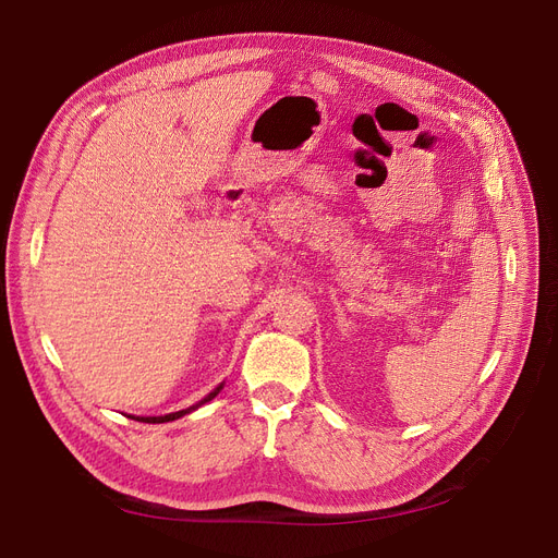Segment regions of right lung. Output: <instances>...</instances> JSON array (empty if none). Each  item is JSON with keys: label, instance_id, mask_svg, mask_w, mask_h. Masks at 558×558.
<instances>
[{"label": "right lung", "instance_id": "right-lung-1", "mask_svg": "<svg viewBox=\"0 0 558 558\" xmlns=\"http://www.w3.org/2000/svg\"><path fill=\"white\" fill-rule=\"evenodd\" d=\"M221 388H223V384H218L216 388H214V391L207 396V398H202L199 402H195L193 404V408H189V410H181V412H172V414H165V416H137V421H146V424H165V421H174V418H179V416H183V414H191L193 410H197L199 408V404H205V402H209L211 398H216L218 396V391H221Z\"/></svg>", "mask_w": 558, "mask_h": 558}]
</instances>
